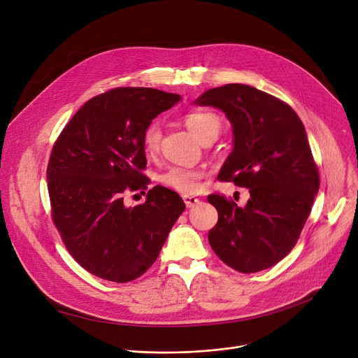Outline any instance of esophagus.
<instances>
[{"mask_svg": "<svg viewBox=\"0 0 358 358\" xmlns=\"http://www.w3.org/2000/svg\"><path fill=\"white\" fill-rule=\"evenodd\" d=\"M182 199H184V202H185L187 208H192V207H195L196 203L199 202V199H198L196 196H194V195H184Z\"/></svg>", "mask_w": 358, "mask_h": 358, "instance_id": "34e87169", "label": "esophagus"}]
</instances>
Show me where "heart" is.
Listing matches in <instances>:
<instances>
[{"mask_svg": "<svg viewBox=\"0 0 358 358\" xmlns=\"http://www.w3.org/2000/svg\"><path fill=\"white\" fill-rule=\"evenodd\" d=\"M187 129L202 143L210 138H217L221 133L222 123L215 113L194 112L184 120ZM162 140V129L157 123H151L143 133V148L147 156L156 155ZM203 173L195 169L171 167L160 177V182L181 194H194L201 187Z\"/></svg>", "mask_w": 358, "mask_h": 358, "instance_id": "obj_1", "label": "heart"}]
</instances>
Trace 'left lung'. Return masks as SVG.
<instances>
[{"label":"left lung","mask_w":358,"mask_h":358,"mask_svg":"<svg viewBox=\"0 0 358 358\" xmlns=\"http://www.w3.org/2000/svg\"><path fill=\"white\" fill-rule=\"evenodd\" d=\"M194 103L225 113L234 148L218 177L250 194L245 207L208 196L218 211L210 245L238 272L268 269L296 245L320 187L304 126L285 101L248 85L210 89Z\"/></svg>","instance_id":"8db88e82"}]
</instances>
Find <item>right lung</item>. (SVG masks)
<instances>
[{
    "label": "right lung",
    "mask_w": 358,
    "mask_h": 358,
    "mask_svg": "<svg viewBox=\"0 0 358 358\" xmlns=\"http://www.w3.org/2000/svg\"><path fill=\"white\" fill-rule=\"evenodd\" d=\"M180 100L152 87L112 89L87 100L54 144L46 170L52 220L73 259L100 279L141 276L185 210L162 185L141 206L123 202L127 189L147 184L144 130Z\"/></svg>",
    "instance_id": "obj_1"
}]
</instances>
